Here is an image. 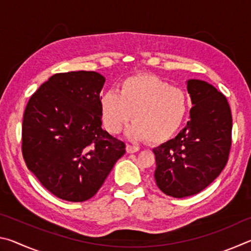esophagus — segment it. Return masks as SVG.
<instances>
[{"mask_svg": "<svg viewBox=\"0 0 251 251\" xmlns=\"http://www.w3.org/2000/svg\"><path fill=\"white\" fill-rule=\"evenodd\" d=\"M126 151H127V152H129V154H133V152H136L139 151V147L136 145H133V144H127Z\"/></svg>", "mask_w": 251, "mask_h": 251, "instance_id": "obj_1", "label": "esophagus"}]
</instances>
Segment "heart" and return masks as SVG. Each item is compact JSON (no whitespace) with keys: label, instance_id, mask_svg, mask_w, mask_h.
Returning <instances> with one entry per match:
<instances>
[{"label":"heart","instance_id":"heart-1","mask_svg":"<svg viewBox=\"0 0 251 251\" xmlns=\"http://www.w3.org/2000/svg\"><path fill=\"white\" fill-rule=\"evenodd\" d=\"M133 115H131V113ZM184 93L151 76H134L121 84L118 93L108 91L100 97V116L110 134H117L128 121L130 137L164 142L176 133L185 120Z\"/></svg>","mask_w":251,"mask_h":251}]
</instances>
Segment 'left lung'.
<instances>
[{"label": "left lung", "mask_w": 251, "mask_h": 251, "mask_svg": "<svg viewBox=\"0 0 251 251\" xmlns=\"http://www.w3.org/2000/svg\"><path fill=\"white\" fill-rule=\"evenodd\" d=\"M190 121L175 138L152 150L156 185L164 194L182 198L198 194L226 166L231 147L232 117L228 100L212 85L189 79Z\"/></svg>", "instance_id": "8db88e82"}]
</instances>
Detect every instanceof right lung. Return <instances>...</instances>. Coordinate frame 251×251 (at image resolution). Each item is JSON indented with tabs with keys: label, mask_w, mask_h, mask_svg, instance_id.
<instances>
[{
	"label": "right lung",
	"mask_w": 251,
	"mask_h": 251,
	"mask_svg": "<svg viewBox=\"0 0 251 251\" xmlns=\"http://www.w3.org/2000/svg\"><path fill=\"white\" fill-rule=\"evenodd\" d=\"M96 72L57 73L41 85L25 107L22 154L27 168L50 193L85 201L104 184L125 143L101 128Z\"/></svg>",
	"instance_id": "add662e5"
}]
</instances>
